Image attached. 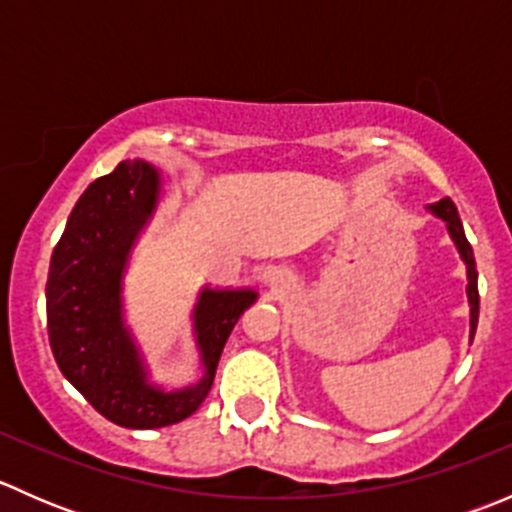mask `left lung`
<instances>
[{"label":"left lung","mask_w":512,"mask_h":512,"mask_svg":"<svg viewBox=\"0 0 512 512\" xmlns=\"http://www.w3.org/2000/svg\"><path fill=\"white\" fill-rule=\"evenodd\" d=\"M428 210H431L436 218H441L443 223H446L448 232H451V240L456 242L458 252H461L463 262H466V272H468V304H471V339L473 334H476V327H478V272H476V257H473V247L471 242L466 240V232H463V223L461 218H458V210L456 205H453L451 198H443L438 200V203L428 205Z\"/></svg>","instance_id":"left-lung-1"}]
</instances>
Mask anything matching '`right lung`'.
<instances>
[{"instance_id": "right-lung-1", "label": "right lung", "mask_w": 512, "mask_h": 512, "mask_svg": "<svg viewBox=\"0 0 512 512\" xmlns=\"http://www.w3.org/2000/svg\"><path fill=\"white\" fill-rule=\"evenodd\" d=\"M158 193L160 175L146 160H123L94 180L71 210L46 282V327L61 374L98 414L123 428H163L195 414L213 386L232 327L257 299L255 289L205 287L193 312L203 379L180 391L148 381L123 322L121 282Z\"/></svg>"}]
</instances>
